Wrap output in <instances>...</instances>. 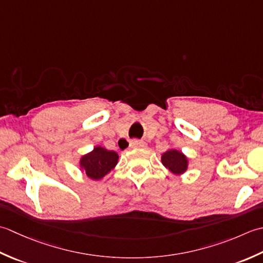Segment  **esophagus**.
I'll list each match as a JSON object with an SVG mask.
<instances>
[{"label": "esophagus", "mask_w": 263, "mask_h": 263, "mask_svg": "<svg viewBox=\"0 0 263 263\" xmlns=\"http://www.w3.org/2000/svg\"><path fill=\"white\" fill-rule=\"evenodd\" d=\"M130 147H145L146 146V143L143 142V141H133L129 144Z\"/></svg>", "instance_id": "1"}]
</instances>
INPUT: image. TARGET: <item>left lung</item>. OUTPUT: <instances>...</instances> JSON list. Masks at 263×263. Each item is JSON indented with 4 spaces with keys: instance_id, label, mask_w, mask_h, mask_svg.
<instances>
[{
    "instance_id": "1",
    "label": "left lung",
    "mask_w": 263,
    "mask_h": 263,
    "mask_svg": "<svg viewBox=\"0 0 263 263\" xmlns=\"http://www.w3.org/2000/svg\"><path fill=\"white\" fill-rule=\"evenodd\" d=\"M161 162L165 169H168L171 174L180 176L186 173L189 168V158L176 148H171L162 153Z\"/></svg>"
}]
</instances>
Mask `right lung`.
<instances>
[{"label": "right lung", "mask_w": 263, "mask_h": 263, "mask_svg": "<svg viewBox=\"0 0 263 263\" xmlns=\"http://www.w3.org/2000/svg\"><path fill=\"white\" fill-rule=\"evenodd\" d=\"M119 155L103 146H95L79 160L80 170L92 180H100L116 168Z\"/></svg>", "instance_id": "add662e5"}]
</instances>
